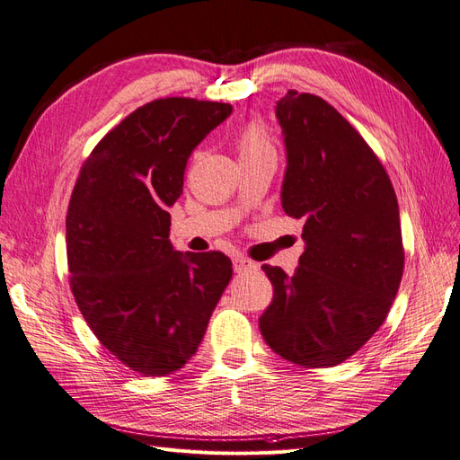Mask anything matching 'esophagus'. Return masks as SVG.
Masks as SVG:
<instances>
[{
	"label": "esophagus",
	"instance_id": "1",
	"mask_svg": "<svg viewBox=\"0 0 460 460\" xmlns=\"http://www.w3.org/2000/svg\"><path fill=\"white\" fill-rule=\"evenodd\" d=\"M234 270L235 272H252V270H257V262H253L252 259H247V257H242V255H238V257H234Z\"/></svg>",
	"mask_w": 460,
	"mask_h": 460
}]
</instances>
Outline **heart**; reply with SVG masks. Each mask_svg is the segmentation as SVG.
Returning <instances> with one entry per match:
<instances>
[{
    "label": "heart",
    "instance_id": "1",
    "mask_svg": "<svg viewBox=\"0 0 460 460\" xmlns=\"http://www.w3.org/2000/svg\"><path fill=\"white\" fill-rule=\"evenodd\" d=\"M235 146H238L240 161L261 155H274L270 134L261 120H249L242 124V128L235 132Z\"/></svg>",
    "mask_w": 460,
    "mask_h": 460
}]
</instances>
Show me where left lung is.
I'll return each instance as SVG.
<instances>
[{
	"instance_id": "obj_1",
	"label": "left lung",
	"mask_w": 460,
	"mask_h": 460,
	"mask_svg": "<svg viewBox=\"0 0 460 460\" xmlns=\"http://www.w3.org/2000/svg\"><path fill=\"white\" fill-rule=\"evenodd\" d=\"M276 119L288 159L282 207L305 220V252L291 276L262 264L274 297L259 328L289 363L336 367L392 309L405 267L399 205L380 159L323 97L289 90Z\"/></svg>"
}]
</instances>
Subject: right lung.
Instances as JSON below:
<instances>
[{
    "label": "right lung",
    "mask_w": 460,
    "mask_h": 460,
    "mask_svg": "<svg viewBox=\"0 0 460 460\" xmlns=\"http://www.w3.org/2000/svg\"><path fill=\"white\" fill-rule=\"evenodd\" d=\"M230 113V103L190 97L146 103L76 178L66 213L76 305L105 349L144 376L172 374L196 355L232 278L225 253H180L169 240L191 151Z\"/></svg>",
    "instance_id": "add662e5"
}]
</instances>
